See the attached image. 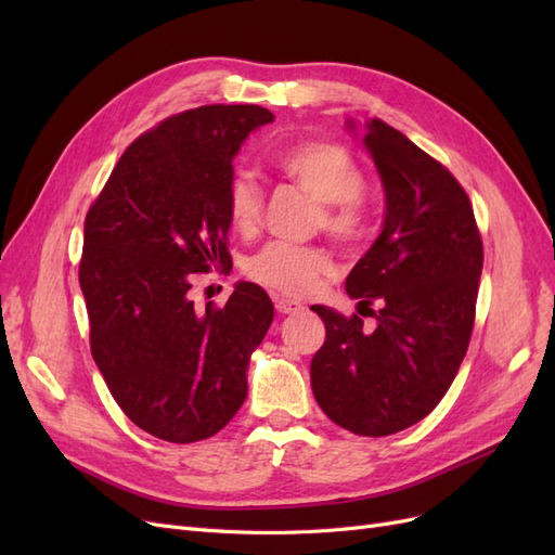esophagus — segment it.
Wrapping results in <instances>:
<instances>
[{
	"instance_id": "1",
	"label": "esophagus",
	"mask_w": 555,
	"mask_h": 555,
	"mask_svg": "<svg viewBox=\"0 0 555 555\" xmlns=\"http://www.w3.org/2000/svg\"><path fill=\"white\" fill-rule=\"evenodd\" d=\"M275 310L280 314H298L306 308H304V304H298V300H294V298H275Z\"/></svg>"
}]
</instances>
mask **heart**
Returning <instances> with one entry per match:
<instances>
[{
	"label": "heart",
	"instance_id": "b5f03b06",
	"mask_svg": "<svg viewBox=\"0 0 555 555\" xmlns=\"http://www.w3.org/2000/svg\"><path fill=\"white\" fill-rule=\"evenodd\" d=\"M275 169L296 188L319 201L314 224L345 245H354L365 233L361 204L363 171L345 147L328 141L296 143L275 157ZM229 224L238 233H255L263 217V192L257 180L236 173L227 190ZM249 278L287 296H306L333 273V259L319 245L271 243L247 263Z\"/></svg>",
	"mask_w": 555,
	"mask_h": 555
}]
</instances>
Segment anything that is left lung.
<instances>
[{
  "label": "left lung",
  "instance_id": "obj_1",
  "mask_svg": "<svg viewBox=\"0 0 555 555\" xmlns=\"http://www.w3.org/2000/svg\"><path fill=\"white\" fill-rule=\"evenodd\" d=\"M347 120V129L357 131ZM363 147L384 188L377 241L345 280L359 314L312 306L326 340L310 363L319 408L345 430L384 438L422 422L456 377L475 324L481 238L473 204L440 162L386 122L363 125ZM370 310V309H367Z\"/></svg>",
  "mask_w": 555,
  "mask_h": 555
}]
</instances>
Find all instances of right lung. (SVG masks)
I'll list each match as a JSON object with an SVG mask.
<instances>
[{"label": "right lung", "mask_w": 555, "mask_h": 555, "mask_svg": "<svg viewBox=\"0 0 555 555\" xmlns=\"http://www.w3.org/2000/svg\"><path fill=\"white\" fill-rule=\"evenodd\" d=\"M261 106H201L133 141L86 217L80 289L92 357L133 424L159 440L212 438L241 410L247 367L273 322L255 282L196 310L194 273L227 266V190Z\"/></svg>", "instance_id": "right-lung-1"}]
</instances>
